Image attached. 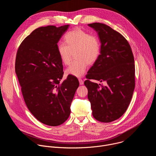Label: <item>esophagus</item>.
<instances>
[{"mask_svg": "<svg viewBox=\"0 0 156 156\" xmlns=\"http://www.w3.org/2000/svg\"><path fill=\"white\" fill-rule=\"evenodd\" d=\"M78 80H79V82H80V85H83V84H84V81H83V80L82 79H80V78Z\"/></svg>", "mask_w": 156, "mask_h": 156, "instance_id": "obj_1", "label": "esophagus"}]
</instances>
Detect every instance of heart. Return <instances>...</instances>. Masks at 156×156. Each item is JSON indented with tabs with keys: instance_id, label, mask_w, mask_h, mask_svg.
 Masks as SVG:
<instances>
[{
	"instance_id": "b5f03b06",
	"label": "heart",
	"mask_w": 156,
	"mask_h": 156,
	"mask_svg": "<svg viewBox=\"0 0 156 156\" xmlns=\"http://www.w3.org/2000/svg\"><path fill=\"white\" fill-rule=\"evenodd\" d=\"M66 43L57 44V52L61 62L69 65L75 53L76 60L73 61L65 73L75 77L82 76L86 71L87 64L96 62L101 53V42L98 37L87 32L76 28L65 36Z\"/></svg>"
}]
</instances>
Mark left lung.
Segmentation results:
<instances>
[{
  "mask_svg": "<svg viewBox=\"0 0 156 156\" xmlns=\"http://www.w3.org/2000/svg\"><path fill=\"white\" fill-rule=\"evenodd\" d=\"M88 25L98 33L101 47L84 85L89 89L87 98L94 118L108 123L122 117L131 100L135 87L134 57L128 42L120 33L103 23ZM90 79L106 81L108 84L100 87Z\"/></svg>",
  "mask_w": 156,
  "mask_h": 156,
  "instance_id": "obj_1",
  "label": "left lung"
}]
</instances>
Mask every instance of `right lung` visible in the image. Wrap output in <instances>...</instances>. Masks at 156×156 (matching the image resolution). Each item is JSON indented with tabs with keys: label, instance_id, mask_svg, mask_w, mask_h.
<instances>
[{
	"label": "right lung",
	"instance_id": "1",
	"mask_svg": "<svg viewBox=\"0 0 156 156\" xmlns=\"http://www.w3.org/2000/svg\"><path fill=\"white\" fill-rule=\"evenodd\" d=\"M69 25L48 26L34 30L20 45L15 59V73L25 104L34 117L52 126L64 123L79 82L63 75L57 43Z\"/></svg>",
	"mask_w": 156,
	"mask_h": 156
}]
</instances>
